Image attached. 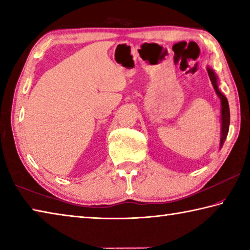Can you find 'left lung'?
<instances>
[{"label":"left lung","instance_id":"8db88e82","mask_svg":"<svg viewBox=\"0 0 250 250\" xmlns=\"http://www.w3.org/2000/svg\"><path fill=\"white\" fill-rule=\"evenodd\" d=\"M207 71H208L210 82H211V83H213L214 89H215V91H216V94L219 97V99H221V104H222V138H221V147H222L224 142H225V140H226L228 130H229V122H230L229 105H228V101L226 99V97L218 90L217 78H216V76H215L214 71L210 68H207Z\"/></svg>","mask_w":250,"mask_h":250}]
</instances>
